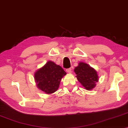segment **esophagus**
<instances>
[{"instance_id": "obj_1", "label": "esophagus", "mask_w": 128, "mask_h": 128, "mask_svg": "<svg viewBox=\"0 0 128 128\" xmlns=\"http://www.w3.org/2000/svg\"><path fill=\"white\" fill-rule=\"evenodd\" d=\"M66 72H67V73H72V69L71 68H69V69H66Z\"/></svg>"}]
</instances>
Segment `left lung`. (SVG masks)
Returning <instances> with one entry per match:
<instances>
[{
	"instance_id": "obj_1",
	"label": "left lung",
	"mask_w": 128,
	"mask_h": 128,
	"mask_svg": "<svg viewBox=\"0 0 128 128\" xmlns=\"http://www.w3.org/2000/svg\"><path fill=\"white\" fill-rule=\"evenodd\" d=\"M74 72L77 79L86 90L90 91L95 88L99 80L98 74L96 69L84 62H80L75 67Z\"/></svg>"
}]
</instances>
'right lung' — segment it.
Returning <instances> with one entry per match:
<instances>
[{"instance_id":"obj_1","label":"right lung","mask_w":128,"mask_h":128,"mask_svg":"<svg viewBox=\"0 0 128 128\" xmlns=\"http://www.w3.org/2000/svg\"><path fill=\"white\" fill-rule=\"evenodd\" d=\"M66 74L60 66L49 60L34 73L36 87L46 94H52L58 89L62 78Z\"/></svg>"}]
</instances>
